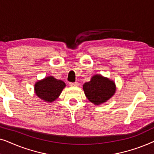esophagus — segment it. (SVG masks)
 Here are the masks:
<instances>
[{"mask_svg": "<svg viewBox=\"0 0 154 154\" xmlns=\"http://www.w3.org/2000/svg\"><path fill=\"white\" fill-rule=\"evenodd\" d=\"M69 85H70V86H72V87H74V86L79 85V83L75 82V83H69Z\"/></svg>", "mask_w": 154, "mask_h": 154, "instance_id": "34e87169", "label": "esophagus"}]
</instances>
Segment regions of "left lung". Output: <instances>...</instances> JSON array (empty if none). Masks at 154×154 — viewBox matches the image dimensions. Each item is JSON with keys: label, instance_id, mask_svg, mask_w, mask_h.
I'll return each instance as SVG.
<instances>
[{"label": "left lung", "instance_id": "8db88e82", "mask_svg": "<svg viewBox=\"0 0 154 154\" xmlns=\"http://www.w3.org/2000/svg\"><path fill=\"white\" fill-rule=\"evenodd\" d=\"M85 94L90 102L100 105L109 100L116 92L115 83L108 78L97 74L83 86Z\"/></svg>", "mask_w": 154, "mask_h": 154}]
</instances>
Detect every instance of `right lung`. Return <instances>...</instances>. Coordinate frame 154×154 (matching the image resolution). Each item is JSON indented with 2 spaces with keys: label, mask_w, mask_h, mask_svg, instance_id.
I'll return each instance as SVG.
<instances>
[{
  "label": "right lung",
  "mask_w": 154,
  "mask_h": 154,
  "mask_svg": "<svg viewBox=\"0 0 154 154\" xmlns=\"http://www.w3.org/2000/svg\"><path fill=\"white\" fill-rule=\"evenodd\" d=\"M34 86L35 93L39 98L46 102H52L60 95L66 84L53 76H48L36 82Z\"/></svg>",
  "instance_id": "add662e5"
}]
</instances>
